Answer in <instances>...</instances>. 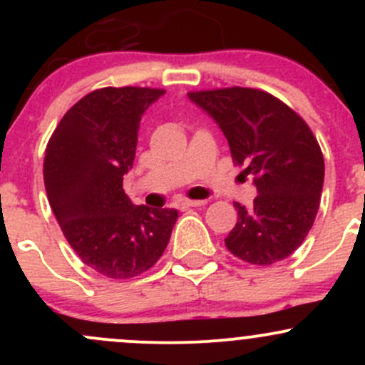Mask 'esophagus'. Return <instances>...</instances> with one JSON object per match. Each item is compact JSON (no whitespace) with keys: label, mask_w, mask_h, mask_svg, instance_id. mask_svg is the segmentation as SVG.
<instances>
[{"label":"esophagus","mask_w":365,"mask_h":365,"mask_svg":"<svg viewBox=\"0 0 365 365\" xmlns=\"http://www.w3.org/2000/svg\"><path fill=\"white\" fill-rule=\"evenodd\" d=\"M206 205V200H183L182 201V206H205Z\"/></svg>","instance_id":"esophagus-1"}]
</instances>
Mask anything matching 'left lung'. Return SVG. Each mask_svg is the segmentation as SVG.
Instances as JSON below:
<instances>
[{
    "label": "left lung",
    "instance_id": "8db88e82",
    "mask_svg": "<svg viewBox=\"0 0 365 365\" xmlns=\"http://www.w3.org/2000/svg\"><path fill=\"white\" fill-rule=\"evenodd\" d=\"M189 98L219 125L257 190L251 208L235 203L238 222L226 247L261 267L282 261L300 247L319 208L325 162L314 134L267 91L235 86L190 91Z\"/></svg>",
    "mask_w": 365,
    "mask_h": 365
}]
</instances>
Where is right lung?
Masks as SVG:
<instances>
[{"mask_svg":"<svg viewBox=\"0 0 365 365\" xmlns=\"http://www.w3.org/2000/svg\"><path fill=\"white\" fill-rule=\"evenodd\" d=\"M157 88H101L81 98L51 135L43 159L47 200L84 264L130 279L159 261L178 219L175 208L135 206L123 190L139 121L164 95Z\"/></svg>","mask_w":365,"mask_h":365,"instance_id":"obj_1","label":"right lung"}]
</instances>
